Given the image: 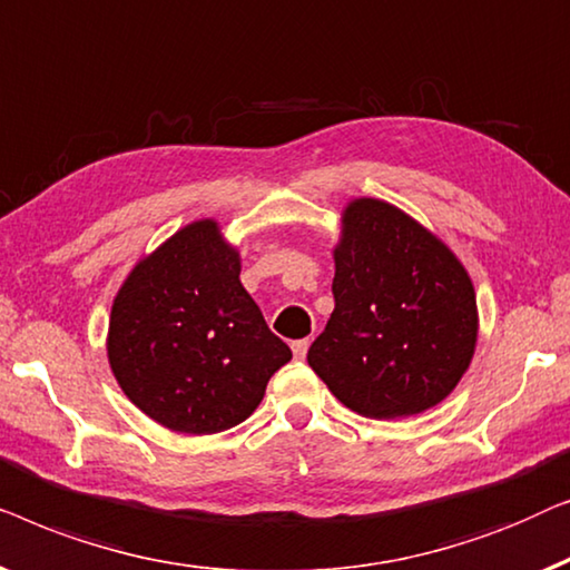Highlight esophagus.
<instances>
[{
	"label": "esophagus",
	"instance_id": "esophagus-1",
	"mask_svg": "<svg viewBox=\"0 0 570 570\" xmlns=\"http://www.w3.org/2000/svg\"><path fill=\"white\" fill-rule=\"evenodd\" d=\"M307 348H309V338H299L292 343V351H294V358H304L307 356Z\"/></svg>",
	"mask_w": 570,
	"mask_h": 570
}]
</instances>
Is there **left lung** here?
<instances>
[{
	"label": "left lung",
	"mask_w": 570,
	"mask_h": 570,
	"mask_svg": "<svg viewBox=\"0 0 570 570\" xmlns=\"http://www.w3.org/2000/svg\"><path fill=\"white\" fill-rule=\"evenodd\" d=\"M335 309L307 362L366 419L429 411L468 372L475 288L454 253L400 208L356 198L335 247Z\"/></svg>",
	"instance_id": "8db88e82"
}]
</instances>
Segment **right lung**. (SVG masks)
Masks as SVG:
<instances>
[{"label": "right lung", "instance_id": "add662e5", "mask_svg": "<svg viewBox=\"0 0 570 570\" xmlns=\"http://www.w3.org/2000/svg\"><path fill=\"white\" fill-rule=\"evenodd\" d=\"M292 358L239 284V253L214 219L139 261L116 294L108 362L131 403L180 434L243 423Z\"/></svg>", "mask_w": 570, "mask_h": 570}]
</instances>
